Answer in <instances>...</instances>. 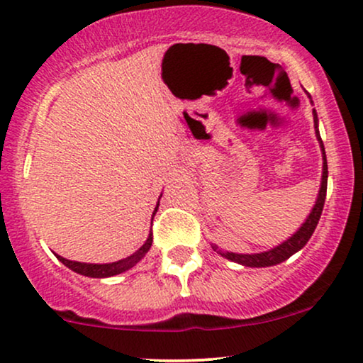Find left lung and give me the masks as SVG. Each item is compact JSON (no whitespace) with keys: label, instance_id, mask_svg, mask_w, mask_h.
<instances>
[{"label":"left lung","instance_id":"1","mask_svg":"<svg viewBox=\"0 0 363 363\" xmlns=\"http://www.w3.org/2000/svg\"><path fill=\"white\" fill-rule=\"evenodd\" d=\"M311 97V96H309ZM312 102V101H311ZM314 113V128H315V137L319 140L320 150H322V182H320V190H319V196H317V201L312 211L307 216V220L302 223V226L297 230L294 235H292L289 240H286L284 242H281L279 246L272 247L269 251L264 252H256V255H238V252H228V251H221L218 250L216 245H211L213 250L216 252H220L223 257L230 259L233 262H238V264L247 266V267H267V266H276L279 262L289 259V257L294 255V252L301 251L302 247L307 245V241L311 240L312 233H314L317 223L320 220L322 215V208H324L325 203V193H327V157H325V150H324V143H322L320 133H319V118H317V112L315 108L312 111Z\"/></svg>","mask_w":363,"mask_h":363}]
</instances>
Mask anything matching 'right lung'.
I'll return each instance as SVG.
<instances>
[{
  "instance_id": "right-lung-1",
  "label": "right lung",
  "mask_w": 363,
  "mask_h": 363,
  "mask_svg": "<svg viewBox=\"0 0 363 363\" xmlns=\"http://www.w3.org/2000/svg\"><path fill=\"white\" fill-rule=\"evenodd\" d=\"M157 210H158V205L155 206V211H153L152 220H153V216H155ZM152 241H153V235L150 233V235H148V238H147L145 245H143L140 250H137L135 252H133V255L125 257V259H121V261H116V262H108V264H89V262L69 261L62 256H57V255L56 256L64 266H67L69 269L77 272V274H82V276H87V277H111V276L121 274V272H125L127 269H130V267L135 266L137 262L147 255L148 250H150Z\"/></svg>"
}]
</instances>
